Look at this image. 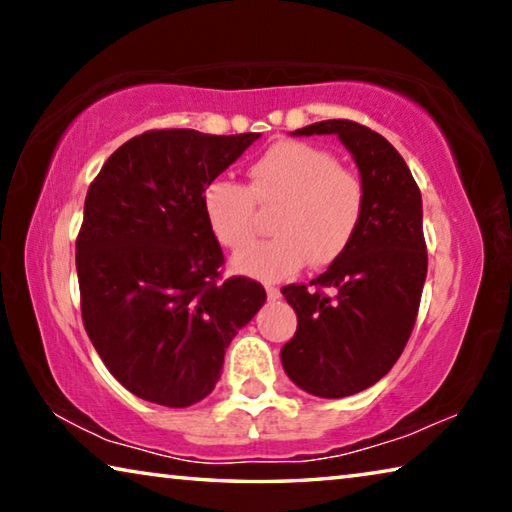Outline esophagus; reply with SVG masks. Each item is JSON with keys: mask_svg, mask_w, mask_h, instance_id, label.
Masks as SVG:
<instances>
[{"mask_svg": "<svg viewBox=\"0 0 512 512\" xmlns=\"http://www.w3.org/2000/svg\"><path fill=\"white\" fill-rule=\"evenodd\" d=\"M266 296H268V300H280L282 298V293H280V289H277V287H271V284H268V287H266Z\"/></svg>", "mask_w": 512, "mask_h": 512, "instance_id": "esophagus-1", "label": "esophagus"}]
</instances>
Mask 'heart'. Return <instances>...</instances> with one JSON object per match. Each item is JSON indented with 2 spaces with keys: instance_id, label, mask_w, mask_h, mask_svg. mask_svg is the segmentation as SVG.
Segmentation results:
<instances>
[{
  "instance_id": "obj_1",
  "label": "heart",
  "mask_w": 512,
  "mask_h": 512,
  "mask_svg": "<svg viewBox=\"0 0 512 512\" xmlns=\"http://www.w3.org/2000/svg\"><path fill=\"white\" fill-rule=\"evenodd\" d=\"M283 203L273 240L232 257L239 273L284 280L302 266L323 268L348 253L366 210L357 173L320 146L284 140L266 149L248 169V187L216 178L203 189L205 221L221 246L239 250L254 236L256 208Z\"/></svg>"
}]
</instances>
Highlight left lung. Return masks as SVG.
Segmentation results:
<instances>
[{
	"instance_id": "left-lung-1",
	"label": "left lung",
	"mask_w": 512,
	"mask_h": 512,
	"mask_svg": "<svg viewBox=\"0 0 512 512\" xmlns=\"http://www.w3.org/2000/svg\"><path fill=\"white\" fill-rule=\"evenodd\" d=\"M291 135L339 137L366 189L348 253L311 282L316 291L282 289L298 316L280 352L284 372L305 393L339 400L377 384L409 341L427 277L422 196L395 146L357 121H316Z\"/></svg>"
}]
</instances>
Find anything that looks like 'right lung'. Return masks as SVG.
<instances>
[{
	"instance_id": "right-lung-1",
	"label": "right lung",
	"mask_w": 512,
	"mask_h": 512,
	"mask_svg": "<svg viewBox=\"0 0 512 512\" xmlns=\"http://www.w3.org/2000/svg\"><path fill=\"white\" fill-rule=\"evenodd\" d=\"M259 133L149 131L110 155L76 239L83 325L110 375L146 402L183 409L221 377L225 348L266 302L248 277L221 280L203 189Z\"/></svg>"
}]
</instances>
